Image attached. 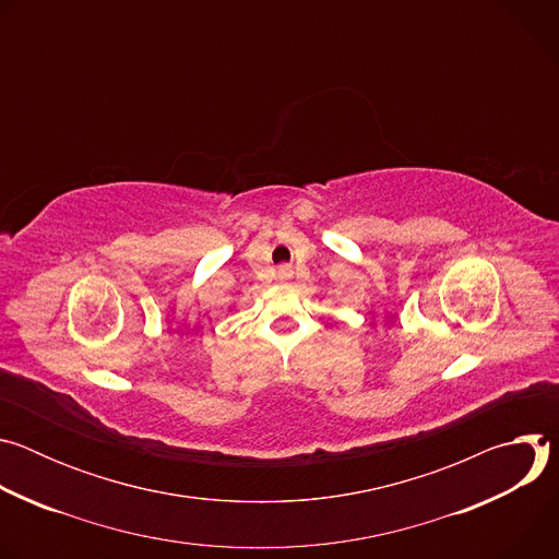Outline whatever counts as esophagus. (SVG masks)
I'll use <instances>...</instances> for the list:
<instances>
[{"mask_svg": "<svg viewBox=\"0 0 559 559\" xmlns=\"http://www.w3.org/2000/svg\"><path fill=\"white\" fill-rule=\"evenodd\" d=\"M278 276H281V278H289V276H292V270H289L287 265H283V267H278Z\"/></svg>", "mask_w": 559, "mask_h": 559, "instance_id": "obj_1", "label": "esophagus"}]
</instances>
